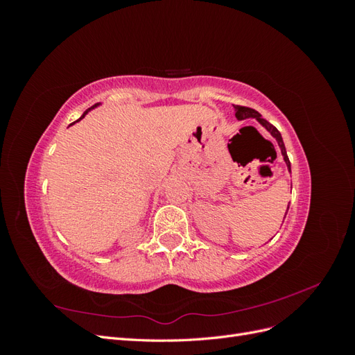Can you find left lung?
Segmentation results:
<instances>
[{"label":"left lung","mask_w":355,"mask_h":355,"mask_svg":"<svg viewBox=\"0 0 355 355\" xmlns=\"http://www.w3.org/2000/svg\"><path fill=\"white\" fill-rule=\"evenodd\" d=\"M234 111H235V116H237V120H245V118H256V120L259 121L266 128V130L275 137V141L278 142V146H280V149H282V154L284 157L287 168L290 171V161H288V157H287V153H286V146H284V142H283V137H282L280 132H278L271 123H268L265 118H262V115L259 112L252 110V108H247V106H240V105H234ZM287 210H288V207H287Z\"/></svg>","instance_id":"left-lung-1"}]
</instances>
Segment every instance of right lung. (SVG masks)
<instances>
[{
  "instance_id": "add662e5",
  "label": "right lung",
  "mask_w": 355,
  "mask_h": 355,
  "mask_svg": "<svg viewBox=\"0 0 355 355\" xmlns=\"http://www.w3.org/2000/svg\"><path fill=\"white\" fill-rule=\"evenodd\" d=\"M94 106H98V103H96V105H94ZM94 106H92V108H94ZM92 108H90V110H92ZM90 110H87V111H85V112H84V114H83V115H81V118H80V120H83V118H84V116H85V114H87V112H89V111H90ZM80 120H77V121H80Z\"/></svg>"
}]
</instances>
